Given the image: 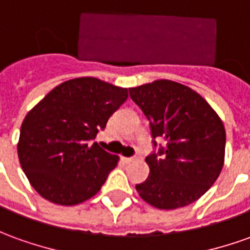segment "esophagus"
<instances>
[{
  "label": "esophagus",
  "instance_id": "esophagus-1",
  "mask_svg": "<svg viewBox=\"0 0 250 250\" xmlns=\"http://www.w3.org/2000/svg\"><path fill=\"white\" fill-rule=\"evenodd\" d=\"M123 161H125V164H131V162L137 161V157H130V158H123Z\"/></svg>",
  "mask_w": 250,
  "mask_h": 250
}]
</instances>
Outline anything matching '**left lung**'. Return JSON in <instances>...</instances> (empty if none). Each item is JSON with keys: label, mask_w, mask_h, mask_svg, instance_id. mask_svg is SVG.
Masks as SVG:
<instances>
[{"label": "left lung", "mask_w": 250, "mask_h": 250, "mask_svg": "<svg viewBox=\"0 0 250 250\" xmlns=\"http://www.w3.org/2000/svg\"><path fill=\"white\" fill-rule=\"evenodd\" d=\"M130 97L150 122L153 143L165 147L146 157L150 176L139 196L160 210H174L203 196L221 173L226 131L218 113L186 85L158 80L130 88Z\"/></svg>", "instance_id": "8db88e82"}]
</instances>
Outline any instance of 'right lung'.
<instances>
[{"label":"right lung","instance_id":"right-lung-1","mask_svg":"<svg viewBox=\"0 0 250 250\" xmlns=\"http://www.w3.org/2000/svg\"><path fill=\"white\" fill-rule=\"evenodd\" d=\"M127 97V88L81 77L55 86L27 113L17 154L42 198L76 206L100 191L119 157L92 141Z\"/></svg>","mask_w":250,"mask_h":250}]
</instances>
